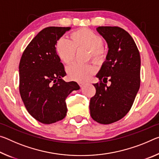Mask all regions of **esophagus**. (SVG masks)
Here are the masks:
<instances>
[{"label":"esophagus","mask_w":159,"mask_h":159,"mask_svg":"<svg viewBox=\"0 0 159 159\" xmlns=\"http://www.w3.org/2000/svg\"><path fill=\"white\" fill-rule=\"evenodd\" d=\"M78 83H79V85H80V87H83V86L84 85V83H83V82H79Z\"/></svg>","instance_id":"obj_1"}]
</instances>
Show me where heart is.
Returning a JSON list of instances; mask_svg holds the SVG:
<instances>
[{
  "instance_id": "heart-1",
  "label": "heart",
  "mask_w": 159,
  "mask_h": 159,
  "mask_svg": "<svg viewBox=\"0 0 159 159\" xmlns=\"http://www.w3.org/2000/svg\"><path fill=\"white\" fill-rule=\"evenodd\" d=\"M102 38L88 28H81L72 32L70 41L61 38L56 42V53L63 63L69 64L74 60L76 50H89L88 59L96 63H102L106 60L107 52L102 45ZM66 72L70 79L83 82L88 80L95 72V66L90 64H74L67 67Z\"/></svg>"
}]
</instances>
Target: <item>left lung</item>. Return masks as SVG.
Listing matches in <instances>:
<instances>
[{
	"label": "left lung",
	"instance_id": "1",
	"mask_svg": "<svg viewBox=\"0 0 159 159\" xmlns=\"http://www.w3.org/2000/svg\"><path fill=\"white\" fill-rule=\"evenodd\" d=\"M108 45L106 60L96 75L95 95L90 99V116L101 124L121 119L130 111L140 86V55L134 40L118 26H99ZM102 80L104 83H102ZM111 82L106 85L107 80Z\"/></svg>",
	"mask_w": 159,
	"mask_h": 159
}]
</instances>
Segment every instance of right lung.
Masks as SVG:
<instances>
[{
	"label": "right lung",
	"instance_id": "add662e5",
	"mask_svg": "<svg viewBox=\"0 0 159 159\" xmlns=\"http://www.w3.org/2000/svg\"><path fill=\"white\" fill-rule=\"evenodd\" d=\"M71 27L50 26L43 29L26 48L21 56L20 93L26 110L44 124H51L66 116L65 99L80 89L76 82H65L63 64L56 53L55 44Z\"/></svg>",
	"mask_w": 159,
	"mask_h": 159
}]
</instances>
